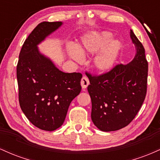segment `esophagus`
<instances>
[{
    "label": "esophagus",
    "instance_id": "esophagus-1",
    "mask_svg": "<svg viewBox=\"0 0 160 160\" xmlns=\"http://www.w3.org/2000/svg\"><path fill=\"white\" fill-rule=\"evenodd\" d=\"M80 83H81V86H82V89H86V88L88 86V85L89 84V79H88L85 76L82 77V79H81V82H80Z\"/></svg>",
    "mask_w": 160,
    "mask_h": 160
}]
</instances>
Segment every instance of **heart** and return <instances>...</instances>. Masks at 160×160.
Returning a JSON list of instances; mask_svg holds the SVG:
<instances>
[{"instance_id": "1", "label": "heart", "mask_w": 160, "mask_h": 160, "mask_svg": "<svg viewBox=\"0 0 160 160\" xmlns=\"http://www.w3.org/2000/svg\"><path fill=\"white\" fill-rule=\"evenodd\" d=\"M111 39L112 34L109 32L88 35L82 40L78 50L74 48L70 49V55L75 61L80 62L82 60V56L95 54L102 50L95 58L94 65L98 71H108L114 64L121 47L118 40L111 41Z\"/></svg>"}]
</instances>
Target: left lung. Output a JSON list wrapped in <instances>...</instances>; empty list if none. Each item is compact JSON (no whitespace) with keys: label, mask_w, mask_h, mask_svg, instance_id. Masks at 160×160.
<instances>
[{"label":"left lung","mask_w":160,"mask_h":160,"mask_svg":"<svg viewBox=\"0 0 160 160\" xmlns=\"http://www.w3.org/2000/svg\"><path fill=\"white\" fill-rule=\"evenodd\" d=\"M130 38L136 55L128 65L117 64L108 72H87L91 97V118L103 132L117 131L128 126L138 113L147 94L148 62L142 43L132 30Z\"/></svg>","instance_id":"obj_1"}]
</instances>
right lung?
Listing matches in <instances>:
<instances>
[{"label":"right lung","instance_id":"1","mask_svg":"<svg viewBox=\"0 0 160 160\" xmlns=\"http://www.w3.org/2000/svg\"><path fill=\"white\" fill-rule=\"evenodd\" d=\"M62 24H38L24 42L16 66L20 108L34 126L45 131L63 124L70 104L81 91L82 74L59 71L37 47Z\"/></svg>","mask_w":160,"mask_h":160}]
</instances>
